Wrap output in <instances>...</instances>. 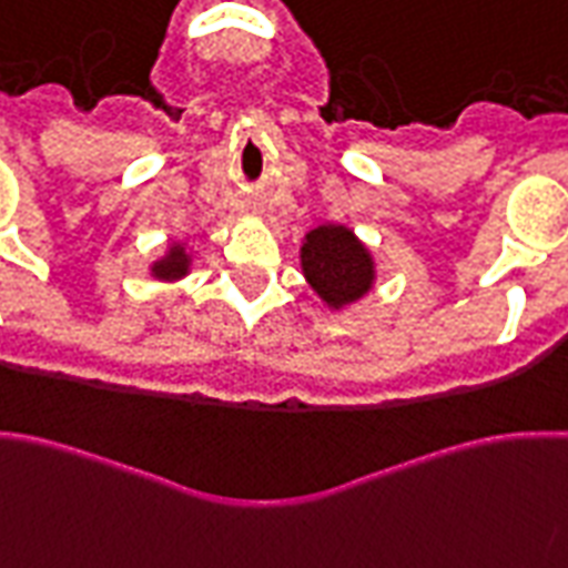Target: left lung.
I'll list each match as a JSON object with an SVG mask.
<instances>
[{"mask_svg":"<svg viewBox=\"0 0 568 568\" xmlns=\"http://www.w3.org/2000/svg\"><path fill=\"white\" fill-rule=\"evenodd\" d=\"M301 267L331 310L348 306L367 295L376 283V264L355 231L346 225H318L304 237Z\"/></svg>","mask_w":568,"mask_h":568,"instance_id":"1","label":"left lung"}]
</instances>
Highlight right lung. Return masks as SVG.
Instances as JSON below:
<instances>
[{"label":"right lung","instance_id":"1","mask_svg":"<svg viewBox=\"0 0 568 568\" xmlns=\"http://www.w3.org/2000/svg\"><path fill=\"white\" fill-rule=\"evenodd\" d=\"M189 264H192V258H189L186 246H183V243H171L165 255H162L159 262H153L150 273H153L155 280L174 283V280H183V276H186Z\"/></svg>","mask_w":568,"mask_h":568}]
</instances>
